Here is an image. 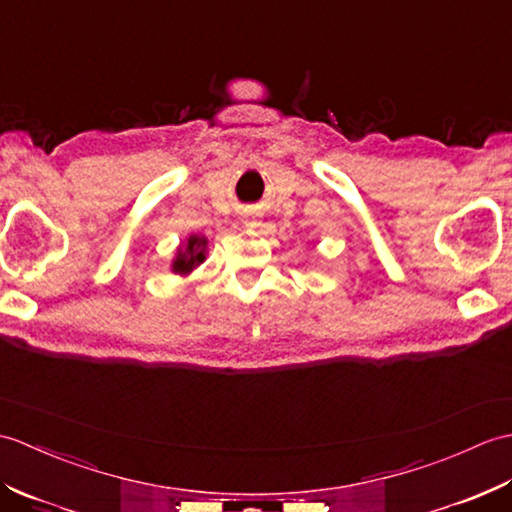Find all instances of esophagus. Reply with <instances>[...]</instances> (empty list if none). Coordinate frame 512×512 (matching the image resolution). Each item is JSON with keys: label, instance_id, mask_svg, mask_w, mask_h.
Listing matches in <instances>:
<instances>
[{"label": "esophagus", "instance_id": "1", "mask_svg": "<svg viewBox=\"0 0 512 512\" xmlns=\"http://www.w3.org/2000/svg\"><path fill=\"white\" fill-rule=\"evenodd\" d=\"M244 224H253V222H250V220H248V217H246V220H244Z\"/></svg>", "mask_w": 512, "mask_h": 512}]
</instances>
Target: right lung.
<instances>
[{"instance_id": "right-lung-1", "label": "right lung", "mask_w": 512, "mask_h": 512, "mask_svg": "<svg viewBox=\"0 0 512 512\" xmlns=\"http://www.w3.org/2000/svg\"><path fill=\"white\" fill-rule=\"evenodd\" d=\"M204 259H206V237L191 235L187 237V242L178 248L171 270L176 275H189L193 268H198L204 262Z\"/></svg>"}]
</instances>
